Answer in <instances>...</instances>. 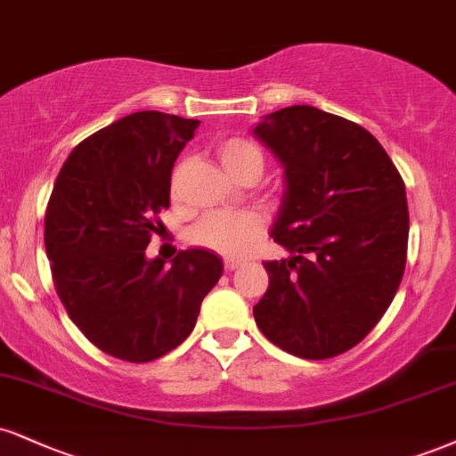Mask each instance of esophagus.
<instances>
[{
	"mask_svg": "<svg viewBox=\"0 0 456 456\" xmlns=\"http://www.w3.org/2000/svg\"><path fill=\"white\" fill-rule=\"evenodd\" d=\"M223 265H224V270H227V272H233V270H238V267H242L244 261H240V259H224Z\"/></svg>",
	"mask_w": 456,
	"mask_h": 456,
	"instance_id": "34e87169",
	"label": "esophagus"
}]
</instances>
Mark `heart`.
Here are the masks:
<instances>
[{
	"label": "heart",
	"instance_id": "obj_1",
	"mask_svg": "<svg viewBox=\"0 0 456 456\" xmlns=\"http://www.w3.org/2000/svg\"><path fill=\"white\" fill-rule=\"evenodd\" d=\"M218 159L233 178H244L246 174H261L263 155L252 142L244 138H227L218 144ZM263 232L259 214L248 210H212L191 227V240L227 256L244 255Z\"/></svg>",
	"mask_w": 456,
	"mask_h": 456
}]
</instances>
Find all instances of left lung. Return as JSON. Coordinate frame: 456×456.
<instances>
[{"mask_svg":"<svg viewBox=\"0 0 456 456\" xmlns=\"http://www.w3.org/2000/svg\"><path fill=\"white\" fill-rule=\"evenodd\" d=\"M252 134L281 159L284 191L265 261L270 287L252 308L261 333L301 359L346 353L378 325L408 255L405 184L370 131L312 106L267 114Z\"/></svg>","mask_w":456,"mask_h":456,"instance_id":"1","label":"left lung"}]
</instances>
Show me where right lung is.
Instances as JSON below:
<instances>
[{"label": "right lung", "mask_w": 456, "mask_h": 456, "mask_svg": "<svg viewBox=\"0 0 456 456\" xmlns=\"http://www.w3.org/2000/svg\"><path fill=\"white\" fill-rule=\"evenodd\" d=\"M200 120L134 112L82 140L63 163L44 218L59 299L91 344L146 363L184 342L223 273L210 250L146 259L169 208L172 167Z\"/></svg>", "instance_id": "obj_1"}]
</instances>
